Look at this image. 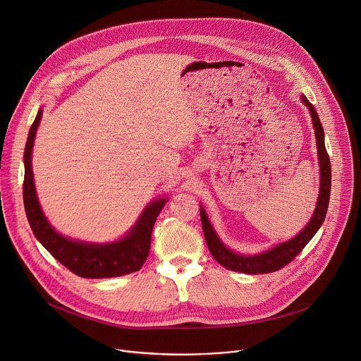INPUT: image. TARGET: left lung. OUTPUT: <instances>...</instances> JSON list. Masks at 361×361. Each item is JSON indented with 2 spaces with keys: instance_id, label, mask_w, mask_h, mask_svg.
Wrapping results in <instances>:
<instances>
[{
  "instance_id": "obj_1",
  "label": "left lung",
  "mask_w": 361,
  "mask_h": 361,
  "mask_svg": "<svg viewBox=\"0 0 361 361\" xmlns=\"http://www.w3.org/2000/svg\"><path fill=\"white\" fill-rule=\"evenodd\" d=\"M301 101L310 110V116L314 126L316 140H317V151H319V161H320V194L317 198L316 210L313 213V217L301 233H298L294 238L280 243L276 247L255 255H243L238 252H234L228 250L216 234L213 226L210 224L207 214H205L204 209L200 207V216H201V226L204 231L205 241H207L209 250L213 254L216 262H219L223 267L231 271H238L244 274H266L273 273L284 266H287L291 260L295 259V255L301 252V250L307 245L314 234L322 227L327 209H329V200H330V188H331V166L330 159L324 145V131L323 126L320 123L319 114L316 109L312 106V102L308 101L304 95L301 97Z\"/></svg>"
}]
</instances>
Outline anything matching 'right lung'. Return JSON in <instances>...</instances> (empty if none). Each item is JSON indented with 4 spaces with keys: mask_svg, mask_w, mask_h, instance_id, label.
Masks as SVG:
<instances>
[{
    "mask_svg": "<svg viewBox=\"0 0 361 361\" xmlns=\"http://www.w3.org/2000/svg\"><path fill=\"white\" fill-rule=\"evenodd\" d=\"M41 116L42 111L39 110L30 128L24 151V207L35 238L57 262L84 279H110L138 271L148 257L151 231L167 198H159L149 202L135 226L118 241L92 244L61 235L51 227L39 207L31 170V151Z\"/></svg>",
    "mask_w": 361,
    "mask_h": 361,
    "instance_id": "add662e5",
    "label": "right lung"
}]
</instances>
